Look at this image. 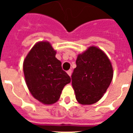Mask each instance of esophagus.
<instances>
[{
	"instance_id": "1",
	"label": "esophagus",
	"mask_w": 133,
	"mask_h": 133,
	"mask_svg": "<svg viewBox=\"0 0 133 133\" xmlns=\"http://www.w3.org/2000/svg\"><path fill=\"white\" fill-rule=\"evenodd\" d=\"M72 70H68V72H67L68 75L70 77H71V75H72Z\"/></svg>"
}]
</instances>
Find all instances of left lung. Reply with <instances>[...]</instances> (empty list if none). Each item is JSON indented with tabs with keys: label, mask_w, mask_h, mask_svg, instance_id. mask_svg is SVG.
I'll return each mask as SVG.
<instances>
[{
	"label": "left lung",
	"mask_w": 133,
	"mask_h": 133,
	"mask_svg": "<svg viewBox=\"0 0 133 133\" xmlns=\"http://www.w3.org/2000/svg\"><path fill=\"white\" fill-rule=\"evenodd\" d=\"M72 75V85L77 101L91 105L99 101L109 87L113 69L107 55L101 49L91 46L76 61Z\"/></svg>",
	"instance_id": "obj_1"
}]
</instances>
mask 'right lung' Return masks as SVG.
Here are the masks:
<instances>
[{
    "mask_svg": "<svg viewBox=\"0 0 133 133\" xmlns=\"http://www.w3.org/2000/svg\"><path fill=\"white\" fill-rule=\"evenodd\" d=\"M54 50L48 41L33 46L23 61V72L30 93L43 104H53L60 98L64 86L70 83L69 75L55 57Z\"/></svg>",
    "mask_w": 133,
    "mask_h": 133,
    "instance_id": "right-lung-1",
    "label": "right lung"
}]
</instances>
